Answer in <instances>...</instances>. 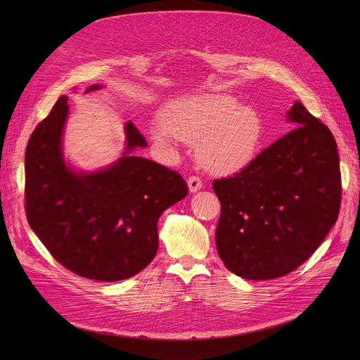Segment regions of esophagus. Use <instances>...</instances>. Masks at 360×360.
I'll return each mask as SVG.
<instances>
[{
    "mask_svg": "<svg viewBox=\"0 0 360 360\" xmlns=\"http://www.w3.org/2000/svg\"><path fill=\"white\" fill-rule=\"evenodd\" d=\"M186 182H188V190H190V193H197L202 188V182L198 176H190Z\"/></svg>",
    "mask_w": 360,
    "mask_h": 360,
    "instance_id": "esophagus-1",
    "label": "esophagus"
}]
</instances>
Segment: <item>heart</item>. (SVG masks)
I'll list each match as a JSON object with an SVG mask.
<instances>
[{
	"mask_svg": "<svg viewBox=\"0 0 360 360\" xmlns=\"http://www.w3.org/2000/svg\"><path fill=\"white\" fill-rule=\"evenodd\" d=\"M262 134V120L255 108L220 93H200L170 102L162 122L150 128L151 140L162 147H175L178 139L197 141V162L216 175L247 167L258 155Z\"/></svg>",
	"mask_w": 360,
	"mask_h": 360,
	"instance_id": "1",
	"label": "heart"
}]
</instances>
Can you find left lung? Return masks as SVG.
<instances>
[{
    "mask_svg": "<svg viewBox=\"0 0 360 360\" xmlns=\"http://www.w3.org/2000/svg\"><path fill=\"white\" fill-rule=\"evenodd\" d=\"M292 129L239 174L213 182L221 213L216 229L224 266L247 280H270L302 266L338 217L342 176L337 144L300 102Z\"/></svg>",
    "mask_w": 360,
    "mask_h": 360,
    "instance_id": "left-lung-1",
    "label": "left lung"
}]
</instances>
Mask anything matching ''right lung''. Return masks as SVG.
I'll list each match as a JSON object with an SVG mask.
<instances>
[{"label": "right lung", "instance_id": "1", "mask_svg": "<svg viewBox=\"0 0 360 360\" xmlns=\"http://www.w3.org/2000/svg\"><path fill=\"white\" fill-rule=\"evenodd\" d=\"M102 89L93 84L86 93ZM68 98L61 96L36 127L25 156L26 214L32 231L70 271L99 281L136 276L159 248L158 220L188 194L174 170L132 156L147 147L128 121L127 148L110 166L93 172L65 162L63 136Z\"/></svg>", "mask_w": 360, "mask_h": 360}]
</instances>
